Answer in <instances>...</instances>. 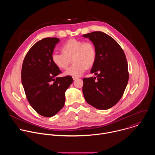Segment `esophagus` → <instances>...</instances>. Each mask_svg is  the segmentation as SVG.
I'll use <instances>...</instances> for the list:
<instances>
[{
    "label": "esophagus",
    "instance_id": "1",
    "mask_svg": "<svg viewBox=\"0 0 155 155\" xmlns=\"http://www.w3.org/2000/svg\"><path fill=\"white\" fill-rule=\"evenodd\" d=\"M77 79H78L77 77H73V80H77Z\"/></svg>",
    "mask_w": 155,
    "mask_h": 155
}]
</instances>
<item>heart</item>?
<instances>
[{
	"instance_id": "1",
	"label": "heart",
	"mask_w": 155,
	"mask_h": 155,
	"mask_svg": "<svg viewBox=\"0 0 155 155\" xmlns=\"http://www.w3.org/2000/svg\"><path fill=\"white\" fill-rule=\"evenodd\" d=\"M61 50L62 53L54 51L52 53L51 61L58 68L65 69L72 59L73 65L64 73L68 76L80 77L85 72L86 67L93 66L96 59V50L91 41L71 39L64 44Z\"/></svg>"
}]
</instances>
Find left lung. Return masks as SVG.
I'll return each instance as SVG.
<instances>
[{"label":"left lung","instance_id":"1","mask_svg":"<svg viewBox=\"0 0 155 155\" xmlns=\"http://www.w3.org/2000/svg\"><path fill=\"white\" fill-rule=\"evenodd\" d=\"M83 36L93 42L97 53L91 71L97 77L83 79L84 99L97 109H108L120 100L128 82L125 54L112 37L102 32H93Z\"/></svg>","mask_w":155,"mask_h":155}]
</instances>
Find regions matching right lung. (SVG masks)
Returning a JSON list of instances; mask_svg holds the SVG:
<instances>
[{
  "label": "right lung",
  "instance_id": "add662e5",
  "mask_svg": "<svg viewBox=\"0 0 155 155\" xmlns=\"http://www.w3.org/2000/svg\"><path fill=\"white\" fill-rule=\"evenodd\" d=\"M60 40L44 38L27 53L22 65L21 82L28 102L40 115L51 117L62 108L65 92L73 82L71 76L57 77L61 71L51 54Z\"/></svg>",
  "mask_w": 155,
  "mask_h": 155
}]
</instances>
